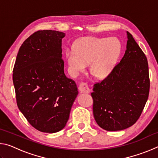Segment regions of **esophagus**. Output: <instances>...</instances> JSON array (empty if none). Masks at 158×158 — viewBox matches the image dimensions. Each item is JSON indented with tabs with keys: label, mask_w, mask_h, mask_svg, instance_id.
Returning a JSON list of instances; mask_svg holds the SVG:
<instances>
[{
	"label": "esophagus",
	"mask_w": 158,
	"mask_h": 158,
	"mask_svg": "<svg viewBox=\"0 0 158 158\" xmlns=\"http://www.w3.org/2000/svg\"><path fill=\"white\" fill-rule=\"evenodd\" d=\"M79 89L81 93H89L90 92V89H89V85L85 82H81L79 84Z\"/></svg>",
	"instance_id": "34e87169"
}]
</instances>
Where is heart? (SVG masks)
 I'll list each match as a JSON object with an SVG mask.
<instances>
[{
    "mask_svg": "<svg viewBox=\"0 0 158 158\" xmlns=\"http://www.w3.org/2000/svg\"><path fill=\"white\" fill-rule=\"evenodd\" d=\"M121 53V43L116 37H83L68 49L66 58L70 73L76 75L89 64L90 71L98 78L107 77Z\"/></svg>",
    "mask_w": 158,
    "mask_h": 158,
    "instance_id": "b5f03b06",
    "label": "heart"
}]
</instances>
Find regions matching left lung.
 Returning <instances> with one entry per match:
<instances>
[{
    "label": "left lung",
    "instance_id": "left-lung-1",
    "mask_svg": "<svg viewBox=\"0 0 158 158\" xmlns=\"http://www.w3.org/2000/svg\"><path fill=\"white\" fill-rule=\"evenodd\" d=\"M125 54L111 73L93 85V116L107 131H118L137 122L148 100L150 90L146 55L127 31Z\"/></svg>",
    "mask_w": 158,
    "mask_h": 158
}]
</instances>
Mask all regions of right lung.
<instances>
[{
    "label": "right lung",
    "instance_id": "obj_1",
    "mask_svg": "<svg viewBox=\"0 0 158 158\" xmlns=\"http://www.w3.org/2000/svg\"><path fill=\"white\" fill-rule=\"evenodd\" d=\"M63 32H35L23 42L13 69L18 108L28 122L42 132L65 126L77 95V85L64 73Z\"/></svg>",
    "mask_w": 158,
    "mask_h": 158
}]
</instances>
